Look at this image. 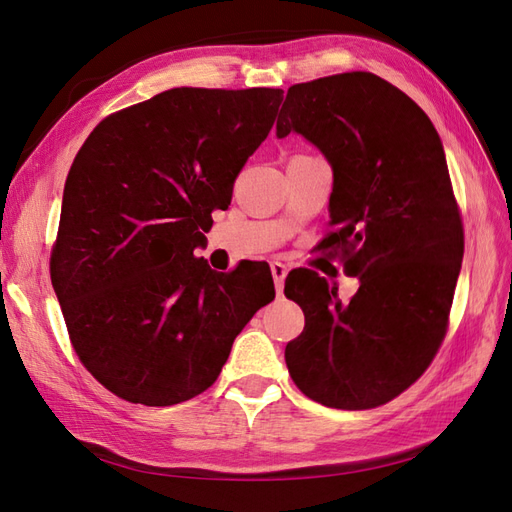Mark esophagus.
I'll return each instance as SVG.
<instances>
[{
	"mask_svg": "<svg viewBox=\"0 0 512 512\" xmlns=\"http://www.w3.org/2000/svg\"><path fill=\"white\" fill-rule=\"evenodd\" d=\"M270 272H272V279H274V287H277V292L281 294L285 277H287V266L281 264V261H272Z\"/></svg>",
	"mask_w": 512,
	"mask_h": 512,
	"instance_id": "34e87169",
	"label": "esophagus"
}]
</instances>
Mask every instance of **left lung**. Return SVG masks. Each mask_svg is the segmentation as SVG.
Here are the masks:
<instances>
[{"label":"left lung","instance_id":"8db88e82","mask_svg":"<svg viewBox=\"0 0 512 512\" xmlns=\"http://www.w3.org/2000/svg\"><path fill=\"white\" fill-rule=\"evenodd\" d=\"M290 131L333 168L320 248L359 290L342 303L316 272L287 277L305 313L287 370L324 406L374 409L426 372L448 331L465 235L443 144L411 97L368 71L290 86L277 136Z\"/></svg>","mask_w":512,"mask_h":512}]
</instances>
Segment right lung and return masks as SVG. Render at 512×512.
Instances as JSON below:
<instances>
[{
	"mask_svg": "<svg viewBox=\"0 0 512 512\" xmlns=\"http://www.w3.org/2000/svg\"><path fill=\"white\" fill-rule=\"evenodd\" d=\"M281 101V88H170L106 116L77 151L51 283L75 355L114 396L144 406L199 396L274 298L266 268L216 272L194 248Z\"/></svg>",
	"mask_w": 512,
	"mask_h": 512,
	"instance_id": "1",
	"label": "right lung"
}]
</instances>
